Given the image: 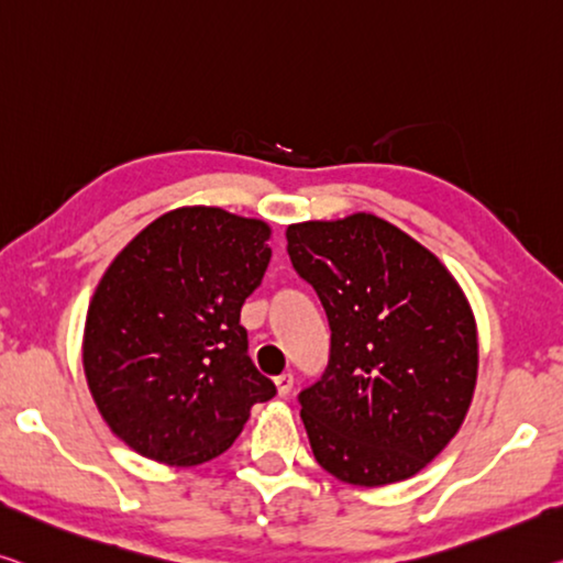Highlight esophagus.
I'll return each instance as SVG.
<instances>
[{"label":"esophagus","instance_id":"34e87169","mask_svg":"<svg viewBox=\"0 0 563 563\" xmlns=\"http://www.w3.org/2000/svg\"><path fill=\"white\" fill-rule=\"evenodd\" d=\"M274 383H276V393H279V397H287L294 387V375L291 372H284V375L276 377Z\"/></svg>","mask_w":563,"mask_h":563}]
</instances>
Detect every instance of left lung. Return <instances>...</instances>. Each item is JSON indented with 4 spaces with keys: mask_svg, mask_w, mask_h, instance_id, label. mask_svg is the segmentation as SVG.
Here are the masks:
<instances>
[{
    "mask_svg": "<svg viewBox=\"0 0 563 563\" xmlns=\"http://www.w3.org/2000/svg\"><path fill=\"white\" fill-rule=\"evenodd\" d=\"M287 254L332 332L322 377L299 393L317 463L352 486L420 473L473 400L468 299L435 254L372 213L294 223Z\"/></svg>",
    "mask_w": 563,
    "mask_h": 563,
    "instance_id": "1",
    "label": "left lung"
}]
</instances>
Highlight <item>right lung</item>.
<instances>
[{"label": "right lung", "mask_w": 563, "mask_h": 563, "mask_svg": "<svg viewBox=\"0 0 563 563\" xmlns=\"http://www.w3.org/2000/svg\"><path fill=\"white\" fill-rule=\"evenodd\" d=\"M269 227L209 206L163 213L108 266L82 362L110 430L151 461L198 465L229 451L249 410L276 395L249 357L241 305L266 272Z\"/></svg>", "instance_id": "1"}]
</instances>
